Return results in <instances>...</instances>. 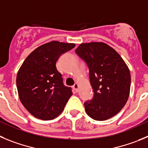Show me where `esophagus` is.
Segmentation results:
<instances>
[{
    "instance_id": "obj_1",
    "label": "esophagus",
    "mask_w": 148,
    "mask_h": 148,
    "mask_svg": "<svg viewBox=\"0 0 148 148\" xmlns=\"http://www.w3.org/2000/svg\"><path fill=\"white\" fill-rule=\"evenodd\" d=\"M78 87H79V85H78V83H75L73 86V88L74 89V90H75L76 92H77L78 91Z\"/></svg>"
}]
</instances>
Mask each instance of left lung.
<instances>
[{
    "mask_svg": "<svg viewBox=\"0 0 148 148\" xmlns=\"http://www.w3.org/2000/svg\"><path fill=\"white\" fill-rule=\"evenodd\" d=\"M89 69L94 96L84 102L88 115L98 121L106 120L118 114L128 99L130 74L113 48L104 42L82 43L75 50Z\"/></svg>",
    "mask_w": 148,
    "mask_h": 148,
    "instance_id": "8db88e82",
    "label": "left lung"
}]
</instances>
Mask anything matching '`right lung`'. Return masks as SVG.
<instances>
[{"label": "right lung", "mask_w": 148, "mask_h": 148, "mask_svg": "<svg viewBox=\"0 0 148 148\" xmlns=\"http://www.w3.org/2000/svg\"><path fill=\"white\" fill-rule=\"evenodd\" d=\"M74 43L52 41L36 49L23 62L17 75V88L23 106L32 115L51 120L61 114L72 95L64 86L56 62Z\"/></svg>", "instance_id": "add662e5"}]
</instances>
